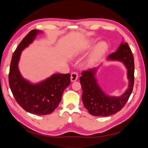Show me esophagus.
Segmentation results:
<instances>
[{
	"mask_svg": "<svg viewBox=\"0 0 148 148\" xmlns=\"http://www.w3.org/2000/svg\"><path fill=\"white\" fill-rule=\"evenodd\" d=\"M78 73L77 72H73L71 74V81L73 82H75L76 80H77L78 79Z\"/></svg>",
	"mask_w": 148,
	"mask_h": 148,
	"instance_id": "34e87169",
	"label": "esophagus"
}]
</instances>
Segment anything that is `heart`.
Segmentation results:
<instances>
[{"label":"heart","instance_id":"1","mask_svg":"<svg viewBox=\"0 0 148 148\" xmlns=\"http://www.w3.org/2000/svg\"><path fill=\"white\" fill-rule=\"evenodd\" d=\"M95 41H93V40H91V41H88L86 44V48H89L92 47L94 44H95ZM107 49L106 44L104 42H100L99 44H98L95 47L94 51L91 53V54L90 55L89 57L88 62L89 63H92V62H95L97 59H98L103 53H104Z\"/></svg>","mask_w":148,"mask_h":148}]
</instances>
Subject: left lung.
Masks as SVG:
<instances>
[{"mask_svg": "<svg viewBox=\"0 0 148 148\" xmlns=\"http://www.w3.org/2000/svg\"><path fill=\"white\" fill-rule=\"evenodd\" d=\"M107 59L122 62L127 69L129 79L128 89L120 97L109 96L102 91L96 78L97 67L83 71L79 78L83 89L82 101L89 113L97 117H107L118 112L128 101L134 85V58L127 42H122L117 51L111 53Z\"/></svg>", "mask_w": 148, "mask_h": 148, "instance_id": "obj_1", "label": "left lung"}]
</instances>
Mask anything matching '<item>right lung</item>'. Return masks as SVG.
Segmentation results:
<instances>
[{
	"label": "right lung",
	"instance_id": "obj_1",
	"mask_svg": "<svg viewBox=\"0 0 148 148\" xmlns=\"http://www.w3.org/2000/svg\"><path fill=\"white\" fill-rule=\"evenodd\" d=\"M41 31L33 29L19 44L12 57L8 75L10 88L16 101L28 112L36 115L52 113L59 106L65 89L70 84L69 73H57L38 84H32L21 75L18 67L21 51Z\"/></svg>",
	"mask_w": 148,
	"mask_h": 148
}]
</instances>
